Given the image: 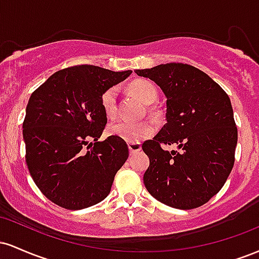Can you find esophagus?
Listing matches in <instances>:
<instances>
[{
    "mask_svg": "<svg viewBox=\"0 0 259 259\" xmlns=\"http://www.w3.org/2000/svg\"><path fill=\"white\" fill-rule=\"evenodd\" d=\"M127 147H129V151L132 154L141 151V145L140 144H127Z\"/></svg>",
    "mask_w": 259,
    "mask_h": 259,
    "instance_id": "esophagus-1",
    "label": "esophagus"
}]
</instances>
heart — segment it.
Segmentation results:
<instances>
[{
	"label": "heart",
	"instance_id": "b5f03b06",
	"mask_svg": "<svg viewBox=\"0 0 259 259\" xmlns=\"http://www.w3.org/2000/svg\"><path fill=\"white\" fill-rule=\"evenodd\" d=\"M130 90L146 105H151V103L156 102L157 97H158V90H157L156 85L146 79H138L133 81L130 84ZM117 96L118 89L115 86L107 89L102 94V96H101V105H102L103 111H105L108 118H114L117 115ZM154 130H156V126L150 120H118L109 124L107 133L111 136L119 138L124 140V141L129 142V144H138L142 140L152 136Z\"/></svg>",
	"mask_w": 259,
	"mask_h": 259
}]
</instances>
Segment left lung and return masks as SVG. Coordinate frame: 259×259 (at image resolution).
<instances>
[{
    "instance_id": "obj_1",
    "label": "left lung",
    "mask_w": 259,
    "mask_h": 259,
    "mask_svg": "<svg viewBox=\"0 0 259 259\" xmlns=\"http://www.w3.org/2000/svg\"><path fill=\"white\" fill-rule=\"evenodd\" d=\"M135 73L156 82L167 97V123L142 144L150 158L144 174L147 191L178 209L207 203L235 162L237 127L227 92L189 64H159ZM164 144H177L181 152L163 150Z\"/></svg>"
}]
</instances>
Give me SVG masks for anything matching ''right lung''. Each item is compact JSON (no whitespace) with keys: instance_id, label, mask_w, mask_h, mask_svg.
<instances>
[{"instance_id":"right-lung-1","label":"right lung","mask_w":259,"mask_h":259,"mask_svg":"<svg viewBox=\"0 0 259 259\" xmlns=\"http://www.w3.org/2000/svg\"><path fill=\"white\" fill-rule=\"evenodd\" d=\"M130 74L75 65L52 74L31 94L23 123L25 162L40 191L59 207L88 208L111 191L129 148L115 136L99 141L107 124L101 96Z\"/></svg>"}]
</instances>
